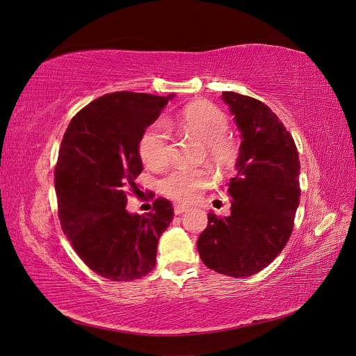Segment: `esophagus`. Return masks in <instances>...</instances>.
I'll return each mask as SVG.
<instances>
[{
  "mask_svg": "<svg viewBox=\"0 0 356 356\" xmlns=\"http://www.w3.org/2000/svg\"><path fill=\"white\" fill-rule=\"evenodd\" d=\"M188 209H190L188 204H182V203H177L175 207H174V211H175L177 215H179V213H182V212H187Z\"/></svg>",
  "mask_w": 356,
  "mask_h": 356,
  "instance_id": "esophagus-1",
  "label": "esophagus"
}]
</instances>
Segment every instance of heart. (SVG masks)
I'll use <instances>...</instances> for the list:
<instances>
[{"instance_id": "heart-1", "label": "heart", "mask_w": 356, "mask_h": 356, "mask_svg": "<svg viewBox=\"0 0 356 356\" xmlns=\"http://www.w3.org/2000/svg\"><path fill=\"white\" fill-rule=\"evenodd\" d=\"M179 131L203 145L207 160L217 169L225 170L234 166L238 159V145L229 132V118L208 102H195L186 106L178 120ZM139 156L144 165L153 170L163 169L170 159L169 135L161 123L149 126L139 139ZM209 174L202 169H179L161 182V191L170 199L191 202L199 191L207 187Z\"/></svg>"}]
</instances>
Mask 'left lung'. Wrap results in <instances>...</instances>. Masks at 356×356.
<instances>
[{
    "mask_svg": "<svg viewBox=\"0 0 356 356\" xmlns=\"http://www.w3.org/2000/svg\"><path fill=\"white\" fill-rule=\"evenodd\" d=\"M241 132L236 174L227 186L229 217L208 213L197 239L204 266L217 273L246 277L281 254L300 204L297 147L277 115L260 101L222 92Z\"/></svg>",
    "mask_w": 356,
    "mask_h": 356,
    "instance_id": "8db88e82",
    "label": "left lung"
}]
</instances>
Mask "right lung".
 Returning a JSON list of instances; mask_svg holds the SVG:
<instances>
[{
    "mask_svg": "<svg viewBox=\"0 0 356 356\" xmlns=\"http://www.w3.org/2000/svg\"><path fill=\"white\" fill-rule=\"evenodd\" d=\"M175 95L114 92L77 113L63 135L55 169L59 220L75 252L111 281L153 270L160 236L174 218L157 197L145 215L126 209V188L143 172L139 139Z\"/></svg>",
    "mask_w": 356,
    "mask_h": 356,
    "instance_id": "obj_1",
    "label": "right lung"
}]
</instances>
